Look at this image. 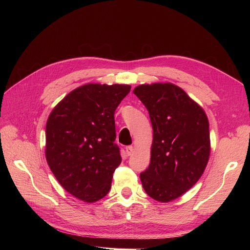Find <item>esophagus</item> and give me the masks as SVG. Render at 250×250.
Wrapping results in <instances>:
<instances>
[{"mask_svg": "<svg viewBox=\"0 0 250 250\" xmlns=\"http://www.w3.org/2000/svg\"><path fill=\"white\" fill-rule=\"evenodd\" d=\"M126 153H127V155H132V153H133V147L130 145V146H127L126 148Z\"/></svg>", "mask_w": 250, "mask_h": 250, "instance_id": "esophagus-1", "label": "esophagus"}]
</instances>
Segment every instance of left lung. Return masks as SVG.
<instances>
[{
  "instance_id": "8db88e82",
  "label": "left lung",
  "mask_w": 250,
  "mask_h": 250,
  "mask_svg": "<svg viewBox=\"0 0 250 250\" xmlns=\"http://www.w3.org/2000/svg\"><path fill=\"white\" fill-rule=\"evenodd\" d=\"M133 94L145 105L153 128L149 167L140 174L144 190L169 202L197 183L209 156L206 112L172 83L143 84Z\"/></svg>"
}]
</instances>
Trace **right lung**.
<instances>
[{
	"label": "right lung",
	"mask_w": 250,
	"mask_h": 250,
	"mask_svg": "<svg viewBox=\"0 0 250 250\" xmlns=\"http://www.w3.org/2000/svg\"><path fill=\"white\" fill-rule=\"evenodd\" d=\"M127 84L82 85L50 113L46 158L65 191L85 202L103 198L122 162L115 143V111L130 92Z\"/></svg>",
	"instance_id": "add662e5"
}]
</instances>
